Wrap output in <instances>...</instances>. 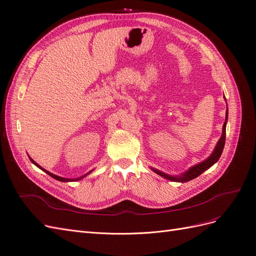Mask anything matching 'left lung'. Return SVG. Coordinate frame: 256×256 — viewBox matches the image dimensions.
<instances>
[{
    "label": "left lung",
    "mask_w": 256,
    "mask_h": 256,
    "mask_svg": "<svg viewBox=\"0 0 256 256\" xmlns=\"http://www.w3.org/2000/svg\"><path fill=\"white\" fill-rule=\"evenodd\" d=\"M228 108H226V122L223 124V127H222V134L221 138H219L218 143H216V147L214 152L210 154V156H209L207 159H205L204 161L200 162V164H196L191 166L187 171L184 172L180 175H168L166 173H164L159 171V170H156L154 168H150L152 171H154L156 174L160 175L161 177L166 178V180H168L171 182H187L191 180H194L196 177L200 176L203 172H205L206 170H208L210 166H212L216 161L219 160V158L221 157V154L223 152L224 148V144H226V124H228Z\"/></svg>",
    "instance_id": "left-lung-1"
}]
</instances>
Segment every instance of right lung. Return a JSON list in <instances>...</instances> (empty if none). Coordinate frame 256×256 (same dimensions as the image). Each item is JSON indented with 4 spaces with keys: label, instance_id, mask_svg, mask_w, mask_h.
Here are the masks:
<instances>
[{
    "label": "right lung",
    "instance_id": "1",
    "mask_svg": "<svg viewBox=\"0 0 256 256\" xmlns=\"http://www.w3.org/2000/svg\"><path fill=\"white\" fill-rule=\"evenodd\" d=\"M30 158V160L32 161V164H35L37 168H40V170H42V171L44 172V173H47L48 175H50L51 177H53L54 180H58V182H76V180H82V178H84L85 176H88L90 173H92V171H94V170H92V171H90L88 173H86V174H84L83 176H80V177H76V178H65V177H60V176H58V175H56V174H53V173H50L49 171H47V170H44V168H42L40 164H36V162L30 158V157H28Z\"/></svg>",
    "mask_w": 256,
    "mask_h": 256
}]
</instances>
